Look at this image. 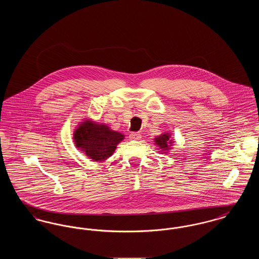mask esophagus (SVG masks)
Instances as JSON below:
<instances>
[{"instance_id":"34e87169","label":"esophagus","mask_w":259,"mask_h":259,"mask_svg":"<svg viewBox=\"0 0 259 259\" xmlns=\"http://www.w3.org/2000/svg\"><path fill=\"white\" fill-rule=\"evenodd\" d=\"M129 138H130L131 140H133V141H138V140H140L142 137H141V134H139V133H131L130 136H129Z\"/></svg>"}]
</instances>
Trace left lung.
I'll list each match as a JSON object with an SVG mask.
<instances>
[{
	"label": "left lung",
	"mask_w": 259,
	"mask_h": 259,
	"mask_svg": "<svg viewBox=\"0 0 259 259\" xmlns=\"http://www.w3.org/2000/svg\"><path fill=\"white\" fill-rule=\"evenodd\" d=\"M172 137L170 135V133H163L160 136H157L154 139V144L158 147L160 149L161 153H168V150L172 149V144H174V140L171 139Z\"/></svg>",
	"instance_id": "8db88e82"
}]
</instances>
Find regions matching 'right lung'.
<instances>
[{
	"instance_id": "add662e5",
	"label": "right lung",
	"mask_w": 259,
	"mask_h": 259,
	"mask_svg": "<svg viewBox=\"0 0 259 259\" xmlns=\"http://www.w3.org/2000/svg\"><path fill=\"white\" fill-rule=\"evenodd\" d=\"M74 145L94 162L107 160L113 154L124 135L111 130L106 124L97 123L87 118L74 131Z\"/></svg>"
}]
</instances>
